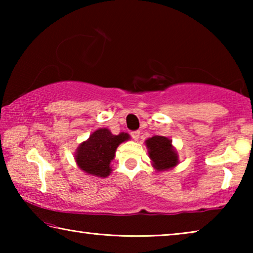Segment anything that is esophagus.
I'll return each instance as SVG.
<instances>
[{"label": "esophagus", "instance_id": "34e87169", "mask_svg": "<svg viewBox=\"0 0 253 253\" xmlns=\"http://www.w3.org/2000/svg\"><path fill=\"white\" fill-rule=\"evenodd\" d=\"M130 135H131V137H132V139H134V140H138V139H139L140 132H139V130H134V131L130 132Z\"/></svg>", "mask_w": 253, "mask_h": 253}]
</instances>
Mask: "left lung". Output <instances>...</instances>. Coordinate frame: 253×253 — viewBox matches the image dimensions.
Instances as JSON below:
<instances>
[{"mask_svg": "<svg viewBox=\"0 0 253 253\" xmlns=\"http://www.w3.org/2000/svg\"><path fill=\"white\" fill-rule=\"evenodd\" d=\"M148 149L149 158L157 172H163L175 168L178 164V155L172 140L164 136H153L145 142Z\"/></svg>", "mask_w": 253, "mask_h": 253, "instance_id": "1", "label": "left lung"}]
</instances>
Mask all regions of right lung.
<instances>
[{
	"label": "right lung",
	"mask_w": 253,
	"mask_h": 253,
	"mask_svg": "<svg viewBox=\"0 0 253 253\" xmlns=\"http://www.w3.org/2000/svg\"><path fill=\"white\" fill-rule=\"evenodd\" d=\"M129 139L127 132L111 134L107 128H99L77 148L75 158L78 168L84 173L107 177L111 172V161L119 144Z\"/></svg>",
	"instance_id": "obj_1"
}]
</instances>
